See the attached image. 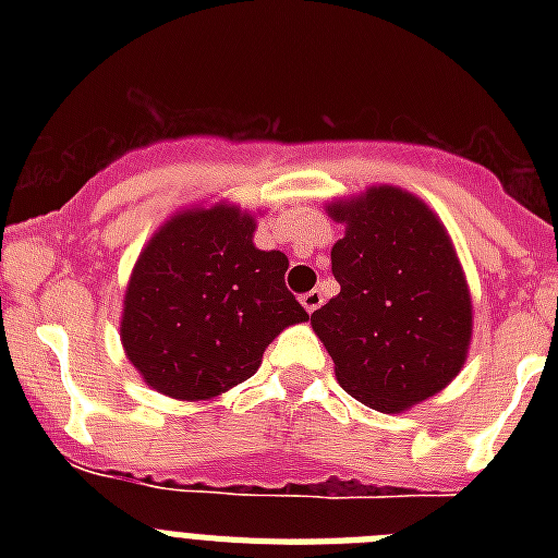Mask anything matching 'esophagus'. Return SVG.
I'll return each mask as SVG.
<instances>
[{
	"label": "esophagus",
	"mask_w": 558,
	"mask_h": 558,
	"mask_svg": "<svg viewBox=\"0 0 558 558\" xmlns=\"http://www.w3.org/2000/svg\"><path fill=\"white\" fill-rule=\"evenodd\" d=\"M302 304H304V310H307V313H315V310L324 304V293H322V290H310V293L302 295Z\"/></svg>",
	"instance_id": "1"
}]
</instances>
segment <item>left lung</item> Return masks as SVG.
Masks as SVG:
<instances>
[{
  "instance_id": "obj_1",
  "label": "left lung",
  "mask_w": 558,
  "mask_h": 558,
  "mask_svg": "<svg viewBox=\"0 0 558 558\" xmlns=\"http://www.w3.org/2000/svg\"><path fill=\"white\" fill-rule=\"evenodd\" d=\"M347 236L332 248L340 293L310 315L340 388L399 413L461 372L472 335L466 279L445 226L397 186L335 204Z\"/></svg>"
}]
</instances>
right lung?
<instances>
[{"mask_svg":"<svg viewBox=\"0 0 558 558\" xmlns=\"http://www.w3.org/2000/svg\"><path fill=\"white\" fill-rule=\"evenodd\" d=\"M254 218L218 204L175 215L140 254L122 347L147 386L211 399L248 379L284 327L310 315L284 284L288 256L254 245Z\"/></svg>","mask_w":558,"mask_h":558,"instance_id":"1","label":"right lung"}]
</instances>
